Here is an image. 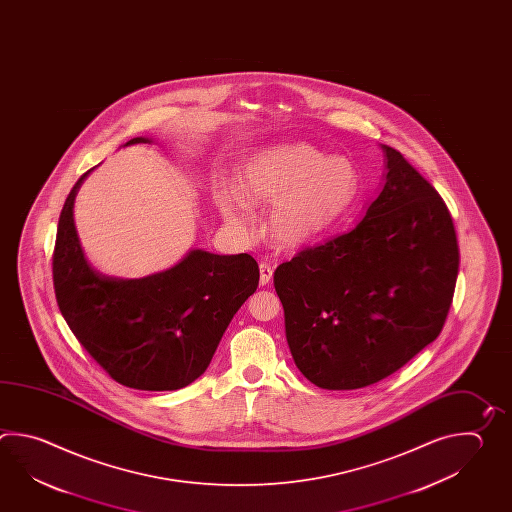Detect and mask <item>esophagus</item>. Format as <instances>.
Wrapping results in <instances>:
<instances>
[{"label":"esophagus","instance_id":"1","mask_svg":"<svg viewBox=\"0 0 512 512\" xmlns=\"http://www.w3.org/2000/svg\"><path fill=\"white\" fill-rule=\"evenodd\" d=\"M259 270H261V286H268L270 282H272L273 277V268L270 264H266V262H261V266H259Z\"/></svg>","mask_w":512,"mask_h":512}]
</instances>
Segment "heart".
Here are the masks:
<instances>
[{
  "instance_id": "b5f03b06",
  "label": "heart",
  "mask_w": 512,
  "mask_h": 512,
  "mask_svg": "<svg viewBox=\"0 0 512 512\" xmlns=\"http://www.w3.org/2000/svg\"><path fill=\"white\" fill-rule=\"evenodd\" d=\"M237 191L219 188L215 204L235 228H244L246 208H272L266 235L281 248H301L323 237L354 199L357 175L352 164L326 157L306 144H281L257 151L242 166Z\"/></svg>"
}]
</instances>
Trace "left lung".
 <instances>
[{
    "instance_id": "8db88e82",
    "label": "left lung",
    "mask_w": 512,
    "mask_h": 512,
    "mask_svg": "<svg viewBox=\"0 0 512 512\" xmlns=\"http://www.w3.org/2000/svg\"><path fill=\"white\" fill-rule=\"evenodd\" d=\"M383 189L343 235L275 270L293 361L313 385L354 390L407 365L438 337L458 279L449 209L394 147Z\"/></svg>"
}]
</instances>
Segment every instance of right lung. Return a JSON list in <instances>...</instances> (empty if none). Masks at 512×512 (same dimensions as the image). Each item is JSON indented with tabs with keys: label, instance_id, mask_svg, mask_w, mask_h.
Returning a JSON list of instances; mask_svg holds the SVG:
<instances>
[{
	"label": "right lung",
	"instance_id": "obj_1",
	"mask_svg": "<svg viewBox=\"0 0 512 512\" xmlns=\"http://www.w3.org/2000/svg\"><path fill=\"white\" fill-rule=\"evenodd\" d=\"M151 142L136 136L124 147ZM93 169L74 184L58 220L53 281L60 312L118 383L153 392L184 388L206 372L233 315L257 290L259 264L248 253L191 250L140 279L96 272L73 217L76 193Z\"/></svg>",
	"mask_w": 512,
	"mask_h": 512
}]
</instances>
